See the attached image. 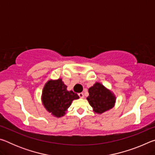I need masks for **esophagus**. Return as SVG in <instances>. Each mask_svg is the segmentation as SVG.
Wrapping results in <instances>:
<instances>
[{
    "label": "esophagus",
    "mask_w": 155,
    "mask_h": 155,
    "mask_svg": "<svg viewBox=\"0 0 155 155\" xmlns=\"http://www.w3.org/2000/svg\"><path fill=\"white\" fill-rule=\"evenodd\" d=\"M78 96H79L81 98H84V94H83V93L81 92V93L78 94Z\"/></svg>",
    "instance_id": "34e87169"
}]
</instances>
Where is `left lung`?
<instances>
[{"mask_svg": "<svg viewBox=\"0 0 155 155\" xmlns=\"http://www.w3.org/2000/svg\"><path fill=\"white\" fill-rule=\"evenodd\" d=\"M88 92L87 100L93 108L94 112L96 114H101L114 107L116 97L101 83L96 82L89 88Z\"/></svg>", "mask_w": 155, "mask_h": 155, "instance_id": "obj_1", "label": "left lung"}]
</instances>
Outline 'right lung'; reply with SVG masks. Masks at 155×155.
<instances>
[{"label":"right lung","mask_w":155,"mask_h":155,"mask_svg":"<svg viewBox=\"0 0 155 155\" xmlns=\"http://www.w3.org/2000/svg\"><path fill=\"white\" fill-rule=\"evenodd\" d=\"M79 98L77 94L67 90L61 78L49 80L45 84L41 94V102L46 111L56 117L66 114L74 100Z\"/></svg>","instance_id":"1"}]
</instances>
